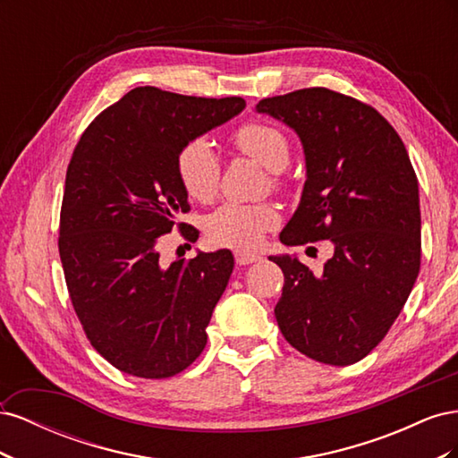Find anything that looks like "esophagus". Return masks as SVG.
Instances as JSON below:
<instances>
[{"mask_svg": "<svg viewBox=\"0 0 458 458\" xmlns=\"http://www.w3.org/2000/svg\"><path fill=\"white\" fill-rule=\"evenodd\" d=\"M234 259H237L239 266H250V263L259 261V259H261V256H259V254H252V252L237 250V252H234Z\"/></svg>", "mask_w": 458, "mask_h": 458, "instance_id": "obj_1", "label": "esophagus"}]
</instances>
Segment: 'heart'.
<instances>
[{
  "mask_svg": "<svg viewBox=\"0 0 458 458\" xmlns=\"http://www.w3.org/2000/svg\"><path fill=\"white\" fill-rule=\"evenodd\" d=\"M237 145L248 157L256 158L273 174L276 183V172L286 168L290 160V147L286 137L269 123L250 122L244 123L234 133ZM177 177L191 199L208 202L214 199L219 185V158L212 143L197 137L179 150ZM279 225V212L271 204H241L227 202L206 217V237L217 246L252 250L259 246L266 233Z\"/></svg>",
  "mask_w": 458,
  "mask_h": 458,
  "instance_id": "obj_1",
  "label": "heart"
}]
</instances>
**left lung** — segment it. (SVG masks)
Returning a JSON list of instances; mask_svg holds the SVG:
<instances>
[{
	"mask_svg": "<svg viewBox=\"0 0 458 458\" xmlns=\"http://www.w3.org/2000/svg\"><path fill=\"white\" fill-rule=\"evenodd\" d=\"M283 122L306 157V183L279 239H328L321 275L298 256H269L284 273L275 317L286 342L318 363L361 361L387 335L420 269L419 182L397 131L372 106L327 88L256 105Z\"/></svg>",
	"mask_w": 458,
	"mask_h": 458,
	"instance_id": "obj_1",
	"label": "left lung"
}]
</instances>
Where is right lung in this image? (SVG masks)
Segmentation results:
<instances>
[{
  "mask_svg": "<svg viewBox=\"0 0 458 458\" xmlns=\"http://www.w3.org/2000/svg\"><path fill=\"white\" fill-rule=\"evenodd\" d=\"M241 97L204 99L135 88L97 116L66 170L59 254L74 311L93 348L118 370L168 378L202 353L229 283V250L162 266L158 242L189 212L177 155L229 122Z\"/></svg>",
  "mask_w": 458,
  "mask_h": 458,
  "instance_id": "add662e5",
  "label": "right lung"
}]
</instances>
